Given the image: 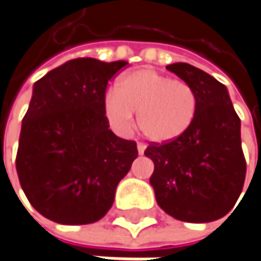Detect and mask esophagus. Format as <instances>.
<instances>
[{
	"mask_svg": "<svg viewBox=\"0 0 261 261\" xmlns=\"http://www.w3.org/2000/svg\"><path fill=\"white\" fill-rule=\"evenodd\" d=\"M145 145H142V143H139V145H137V150H139V153H140V155H143V152H145Z\"/></svg>",
	"mask_w": 261,
	"mask_h": 261,
	"instance_id": "obj_1",
	"label": "esophagus"
}]
</instances>
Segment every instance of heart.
Listing matches in <instances>:
<instances>
[{"mask_svg":"<svg viewBox=\"0 0 261 261\" xmlns=\"http://www.w3.org/2000/svg\"><path fill=\"white\" fill-rule=\"evenodd\" d=\"M198 99L191 85L152 69H139L124 76L116 91L105 100V112L118 133L139 128L147 140L167 145L181 139L193 125Z\"/></svg>","mask_w":261,"mask_h":261,"instance_id":"heart-1","label":"heart"}]
</instances>
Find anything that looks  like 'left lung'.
<instances>
[{
	"label": "left lung",
	"mask_w": 261,
	"mask_h": 261,
	"mask_svg": "<svg viewBox=\"0 0 261 261\" xmlns=\"http://www.w3.org/2000/svg\"><path fill=\"white\" fill-rule=\"evenodd\" d=\"M167 69L191 85L198 99L193 125L173 143H150L145 155L153 161L150 176L158 205L189 223L222 219L235 207L244 188L247 162L241 146V119L227 88L189 63Z\"/></svg>",
	"instance_id": "8db88e82"
}]
</instances>
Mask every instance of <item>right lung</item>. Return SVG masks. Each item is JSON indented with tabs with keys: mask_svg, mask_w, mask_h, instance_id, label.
<instances>
[{
	"mask_svg": "<svg viewBox=\"0 0 261 261\" xmlns=\"http://www.w3.org/2000/svg\"><path fill=\"white\" fill-rule=\"evenodd\" d=\"M127 62L80 57L34 85L22 121L16 170L31 205L60 224H88L112 207L137 158L134 140L109 130L108 83Z\"/></svg>",
	"mask_w": 261,
	"mask_h": 261,
	"instance_id": "obj_1",
	"label": "right lung"
}]
</instances>
